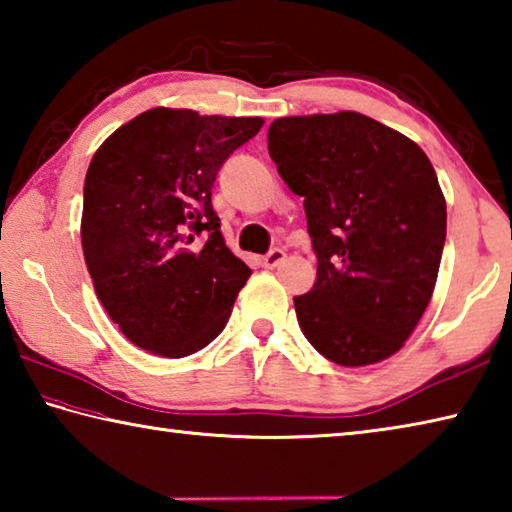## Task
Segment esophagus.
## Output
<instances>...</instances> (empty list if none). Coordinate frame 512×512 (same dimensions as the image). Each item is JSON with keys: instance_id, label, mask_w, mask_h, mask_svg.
<instances>
[{"instance_id": "obj_1", "label": "esophagus", "mask_w": 512, "mask_h": 512, "mask_svg": "<svg viewBox=\"0 0 512 512\" xmlns=\"http://www.w3.org/2000/svg\"><path fill=\"white\" fill-rule=\"evenodd\" d=\"M284 257H287V255H284V250H282V248H273L271 253L262 257V266H266V268H275L277 264H282V262H284Z\"/></svg>"}]
</instances>
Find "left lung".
<instances>
[{
  "label": "left lung",
  "mask_w": 512,
  "mask_h": 512,
  "mask_svg": "<svg viewBox=\"0 0 512 512\" xmlns=\"http://www.w3.org/2000/svg\"><path fill=\"white\" fill-rule=\"evenodd\" d=\"M268 153L305 196L316 284L293 298L302 334L345 368L402 348L436 287L447 205L418 144L361 112L282 117Z\"/></svg>",
  "instance_id": "1"
}]
</instances>
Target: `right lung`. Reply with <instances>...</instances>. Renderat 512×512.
Returning a JSON list of instances; mask_svg holds the SVG:
<instances>
[{
    "label": "right lung",
    "mask_w": 512,
    "mask_h": 512,
    "mask_svg": "<svg viewBox=\"0 0 512 512\" xmlns=\"http://www.w3.org/2000/svg\"><path fill=\"white\" fill-rule=\"evenodd\" d=\"M262 126V117L151 108L94 153L83 255L103 309L137 348L180 359L223 332L250 268L225 246L212 185Z\"/></svg>",
    "instance_id": "obj_1"
}]
</instances>
